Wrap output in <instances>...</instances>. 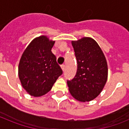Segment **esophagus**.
<instances>
[{
    "mask_svg": "<svg viewBox=\"0 0 129 129\" xmlns=\"http://www.w3.org/2000/svg\"><path fill=\"white\" fill-rule=\"evenodd\" d=\"M61 67V68H62V71H64V69H65V65H64V64H62Z\"/></svg>",
    "mask_w": 129,
    "mask_h": 129,
    "instance_id": "obj_1",
    "label": "esophagus"
}]
</instances>
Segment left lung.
Returning <instances> with one entry per match:
<instances>
[{
  "label": "left lung",
  "instance_id": "8db88e82",
  "mask_svg": "<svg viewBox=\"0 0 129 129\" xmlns=\"http://www.w3.org/2000/svg\"><path fill=\"white\" fill-rule=\"evenodd\" d=\"M72 44L75 52L77 68L71 80H67L70 94L79 101L95 98L103 90L107 80L108 68L105 57L98 43L84 37Z\"/></svg>",
  "mask_w": 129,
  "mask_h": 129
}]
</instances>
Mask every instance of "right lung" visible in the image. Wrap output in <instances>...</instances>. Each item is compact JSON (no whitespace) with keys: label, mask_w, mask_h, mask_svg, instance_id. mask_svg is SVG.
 Masks as SVG:
<instances>
[{"label":"right lung","mask_w":129,"mask_h":129,"mask_svg":"<svg viewBox=\"0 0 129 129\" xmlns=\"http://www.w3.org/2000/svg\"><path fill=\"white\" fill-rule=\"evenodd\" d=\"M54 43L46 36L37 37L31 42L21 57L19 79L24 88L32 96L46 94L62 74L51 51Z\"/></svg>","instance_id":"1"}]
</instances>
